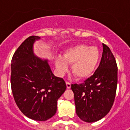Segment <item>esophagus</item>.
I'll return each mask as SVG.
<instances>
[{"instance_id":"obj_1","label":"esophagus","mask_w":130,"mask_h":130,"mask_svg":"<svg viewBox=\"0 0 130 130\" xmlns=\"http://www.w3.org/2000/svg\"><path fill=\"white\" fill-rule=\"evenodd\" d=\"M67 87L68 89H69L70 87H71V83H68V82H67Z\"/></svg>"}]
</instances>
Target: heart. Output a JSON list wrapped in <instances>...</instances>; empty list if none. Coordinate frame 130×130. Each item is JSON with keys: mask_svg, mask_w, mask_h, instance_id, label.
I'll list each match as a JSON object with an SVG mask.
<instances>
[{"mask_svg": "<svg viewBox=\"0 0 130 130\" xmlns=\"http://www.w3.org/2000/svg\"><path fill=\"white\" fill-rule=\"evenodd\" d=\"M101 54L96 47L79 44L65 50L61 56L56 58V67L59 73L65 72L68 64H72V72L79 79L90 77L94 73L100 61Z\"/></svg>", "mask_w": 130, "mask_h": 130, "instance_id": "obj_1", "label": "heart"}]
</instances>
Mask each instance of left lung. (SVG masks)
I'll return each instance as SVG.
<instances>
[{
    "label": "left lung",
    "mask_w": 130,
    "mask_h": 130,
    "mask_svg": "<svg viewBox=\"0 0 130 130\" xmlns=\"http://www.w3.org/2000/svg\"><path fill=\"white\" fill-rule=\"evenodd\" d=\"M117 87V62L110 48L103 44L102 58L96 71L82 84L71 85L78 117L89 123L104 117L113 104Z\"/></svg>",
    "instance_id": "1"
}]
</instances>
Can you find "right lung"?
Returning a JSON list of instances; mask_svg holds the SVG:
<instances>
[{
    "label": "right lung",
    "instance_id": "add662e5",
    "mask_svg": "<svg viewBox=\"0 0 130 130\" xmlns=\"http://www.w3.org/2000/svg\"><path fill=\"white\" fill-rule=\"evenodd\" d=\"M38 36L27 38L11 60V85L20 111L35 121H46L55 115L58 99L67 89L62 78L54 76L47 59L35 55L33 45Z\"/></svg>",
    "mask_w": 130,
    "mask_h": 130
}]
</instances>
